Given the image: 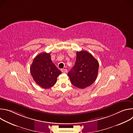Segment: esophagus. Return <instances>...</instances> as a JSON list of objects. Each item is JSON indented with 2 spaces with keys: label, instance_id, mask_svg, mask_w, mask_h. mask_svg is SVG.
Returning <instances> with one entry per match:
<instances>
[{
  "label": "esophagus",
  "instance_id": "esophagus-1",
  "mask_svg": "<svg viewBox=\"0 0 133 133\" xmlns=\"http://www.w3.org/2000/svg\"><path fill=\"white\" fill-rule=\"evenodd\" d=\"M61 70L64 73H66L67 72V69H62Z\"/></svg>",
  "mask_w": 133,
  "mask_h": 133
}]
</instances>
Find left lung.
Here are the masks:
<instances>
[{
    "label": "left lung",
    "instance_id": "1",
    "mask_svg": "<svg viewBox=\"0 0 133 133\" xmlns=\"http://www.w3.org/2000/svg\"><path fill=\"white\" fill-rule=\"evenodd\" d=\"M99 68L98 61L86 50L77 51L74 66L68 72L71 84L83 89L90 86L97 77Z\"/></svg>",
    "mask_w": 133,
    "mask_h": 133
}]
</instances>
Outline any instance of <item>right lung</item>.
I'll list each match as a JSON object with an SVG mask.
<instances>
[{
  "label": "right lung",
  "instance_id": "right-lung-1",
  "mask_svg": "<svg viewBox=\"0 0 133 133\" xmlns=\"http://www.w3.org/2000/svg\"><path fill=\"white\" fill-rule=\"evenodd\" d=\"M30 70L36 83L46 89L52 87L62 74L51 61L50 54L47 52L41 53L35 57Z\"/></svg>",
  "mask_w": 133,
  "mask_h": 133
}]
</instances>
